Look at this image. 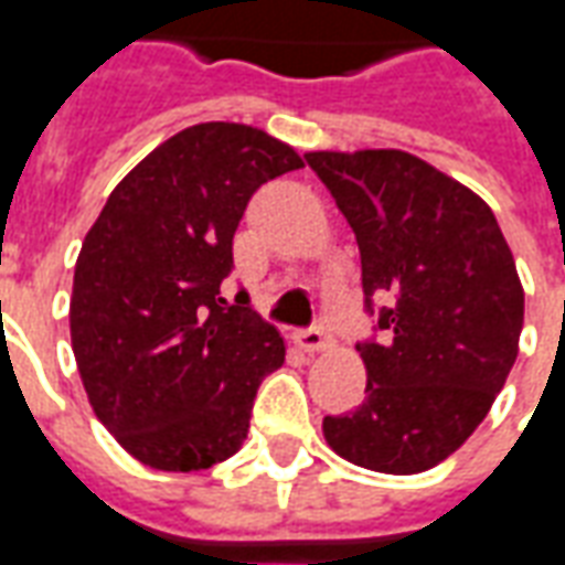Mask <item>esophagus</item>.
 I'll return each instance as SVG.
<instances>
[{
	"label": "esophagus",
	"mask_w": 565,
	"mask_h": 565,
	"mask_svg": "<svg viewBox=\"0 0 565 565\" xmlns=\"http://www.w3.org/2000/svg\"><path fill=\"white\" fill-rule=\"evenodd\" d=\"M296 342H299V348H302V351H308V354H323V351H330L332 348L330 332L323 330V327H315V330L299 332V335H296Z\"/></svg>",
	"instance_id": "obj_1"
}]
</instances>
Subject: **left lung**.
Here are the masks:
<instances>
[{"mask_svg":"<svg viewBox=\"0 0 565 565\" xmlns=\"http://www.w3.org/2000/svg\"><path fill=\"white\" fill-rule=\"evenodd\" d=\"M360 245L384 342L356 351L366 399L323 417L339 457L384 475L448 460L484 420L518 360L523 287L493 211L405 150H308Z\"/></svg>","mask_w":565,"mask_h":565,"instance_id":"8db88e82","label":"left lung"}]
</instances>
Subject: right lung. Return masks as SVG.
<instances>
[{"instance_id": "1", "label": "right lung", "mask_w": 565, "mask_h": 565, "mask_svg": "<svg viewBox=\"0 0 565 565\" xmlns=\"http://www.w3.org/2000/svg\"><path fill=\"white\" fill-rule=\"evenodd\" d=\"M302 169L290 145L247 124H196L111 190L81 245L72 351L105 429L160 472H199L242 448L259 381L284 339L230 306L233 235L259 184Z\"/></svg>"}]
</instances>
